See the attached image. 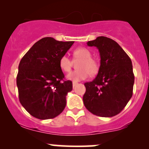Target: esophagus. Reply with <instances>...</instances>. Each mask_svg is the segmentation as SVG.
Wrapping results in <instances>:
<instances>
[{
  "instance_id": "esophagus-1",
  "label": "esophagus",
  "mask_w": 149,
  "mask_h": 149,
  "mask_svg": "<svg viewBox=\"0 0 149 149\" xmlns=\"http://www.w3.org/2000/svg\"><path fill=\"white\" fill-rule=\"evenodd\" d=\"M77 84H78L77 82H74V81H73V86L75 87L76 85H77Z\"/></svg>"
}]
</instances>
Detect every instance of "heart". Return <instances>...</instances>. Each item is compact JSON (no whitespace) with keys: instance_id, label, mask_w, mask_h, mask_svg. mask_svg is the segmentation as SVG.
<instances>
[{"instance_id":"obj_1","label":"heart","mask_w":149,"mask_h":149,"mask_svg":"<svg viewBox=\"0 0 149 149\" xmlns=\"http://www.w3.org/2000/svg\"><path fill=\"white\" fill-rule=\"evenodd\" d=\"M73 58L76 61H80L77 63L78 70L72 71L67 76V78L76 82L84 80L90 76L97 74L100 69V64L95 59L91 58V53L88 49L84 47L76 48L73 52ZM60 68L63 71L68 72L71 70L72 61L67 55H63L59 61Z\"/></svg>"}]
</instances>
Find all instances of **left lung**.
Wrapping results in <instances>:
<instances>
[{
    "mask_svg": "<svg viewBox=\"0 0 149 149\" xmlns=\"http://www.w3.org/2000/svg\"><path fill=\"white\" fill-rule=\"evenodd\" d=\"M87 45L97 47L101 61L97 77L84 84V104L97 116L113 117L124 109L133 95L132 61L123 48L108 37H98Z\"/></svg>",
    "mask_w": 149,
    "mask_h": 149,
    "instance_id": "left-lung-1",
    "label": "left lung"
}]
</instances>
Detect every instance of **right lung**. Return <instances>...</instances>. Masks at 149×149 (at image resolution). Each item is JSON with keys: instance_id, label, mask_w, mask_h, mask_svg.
<instances>
[{"instance_id": "add662e5", "label": "right lung", "mask_w": 149, "mask_h": 149, "mask_svg": "<svg viewBox=\"0 0 149 149\" xmlns=\"http://www.w3.org/2000/svg\"><path fill=\"white\" fill-rule=\"evenodd\" d=\"M73 43L44 37L21 60L16 77L19 98L31 116L52 119L65 109L66 95L73 89V84L64 80L59 61Z\"/></svg>"}]
</instances>
